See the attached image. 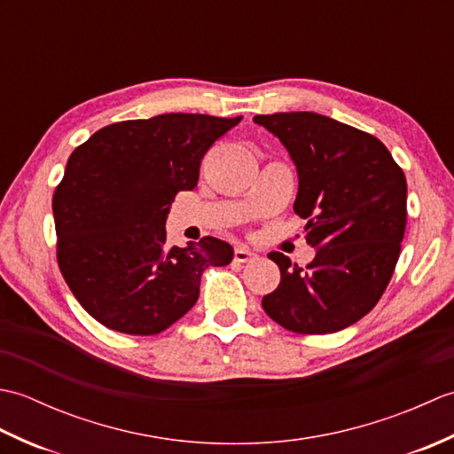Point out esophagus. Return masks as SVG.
<instances>
[{
    "label": "esophagus",
    "mask_w": 454,
    "mask_h": 454,
    "mask_svg": "<svg viewBox=\"0 0 454 454\" xmlns=\"http://www.w3.org/2000/svg\"><path fill=\"white\" fill-rule=\"evenodd\" d=\"M234 259H236L238 263H247V262H254V259H255V254L252 252V249H247V247H244V246H239V247H236Z\"/></svg>",
    "instance_id": "obj_1"
}]
</instances>
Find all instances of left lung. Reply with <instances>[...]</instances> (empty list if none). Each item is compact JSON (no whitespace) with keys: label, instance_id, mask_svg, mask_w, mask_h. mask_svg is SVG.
<instances>
[{"label":"left lung","instance_id":"obj_1","mask_svg":"<svg viewBox=\"0 0 454 454\" xmlns=\"http://www.w3.org/2000/svg\"><path fill=\"white\" fill-rule=\"evenodd\" d=\"M285 144L298 171L294 212L316 257L304 269L267 257L281 283L263 310L285 330L335 333L369 314L387 291L406 232V176L372 134L317 113L254 117Z\"/></svg>","mask_w":454,"mask_h":454}]
</instances>
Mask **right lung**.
<instances>
[{
    "label": "right lung",
    "instance_id": "right-lung-1",
    "mask_svg": "<svg viewBox=\"0 0 454 454\" xmlns=\"http://www.w3.org/2000/svg\"><path fill=\"white\" fill-rule=\"evenodd\" d=\"M242 117L168 113L98 130L72 152L52 197L56 259L83 310L109 330L156 335L185 316L208 267L234 249L205 236L166 244L179 191L197 187L200 160Z\"/></svg>",
    "mask_w": 454,
    "mask_h": 454
}]
</instances>
